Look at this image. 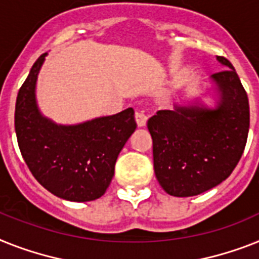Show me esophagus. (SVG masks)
<instances>
[{
	"label": "esophagus",
	"mask_w": 259,
	"mask_h": 259,
	"mask_svg": "<svg viewBox=\"0 0 259 259\" xmlns=\"http://www.w3.org/2000/svg\"><path fill=\"white\" fill-rule=\"evenodd\" d=\"M135 120H136L139 127H144V125L147 124L148 117H147V115H145L143 111H136V112H135Z\"/></svg>",
	"instance_id": "34e87169"
}]
</instances>
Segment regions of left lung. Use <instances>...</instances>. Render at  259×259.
Segmentation results:
<instances>
[{"instance_id":"1","label":"left lung","mask_w":259,"mask_h":259,"mask_svg":"<svg viewBox=\"0 0 259 259\" xmlns=\"http://www.w3.org/2000/svg\"><path fill=\"white\" fill-rule=\"evenodd\" d=\"M217 61L228 70L210 76L214 107L196 98L148 120L156 179L175 197L197 196L226 180L246 145L247 94L232 63L224 57Z\"/></svg>"}]
</instances>
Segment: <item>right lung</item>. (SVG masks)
I'll use <instances>...</instances> for the list:
<instances>
[{"instance_id":"1","label":"right lung","mask_w":259,"mask_h":259,"mask_svg":"<svg viewBox=\"0 0 259 259\" xmlns=\"http://www.w3.org/2000/svg\"><path fill=\"white\" fill-rule=\"evenodd\" d=\"M46 55L35 61L17 96L19 149L35 180L50 193L67 201H93L107 191L117 156L136 130L134 108L79 124H57L42 115L35 96Z\"/></svg>"}]
</instances>
